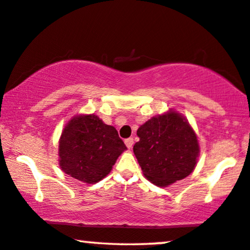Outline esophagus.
<instances>
[{
    "label": "esophagus",
    "instance_id": "esophagus-1",
    "mask_svg": "<svg viewBox=\"0 0 250 250\" xmlns=\"http://www.w3.org/2000/svg\"><path fill=\"white\" fill-rule=\"evenodd\" d=\"M125 144L127 145L128 148H131L132 145H134V139H132V138H127L125 141Z\"/></svg>",
    "mask_w": 250,
    "mask_h": 250
}]
</instances>
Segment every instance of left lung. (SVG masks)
<instances>
[{
    "label": "left lung",
    "instance_id": "1",
    "mask_svg": "<svg viewBox=\"0 0 250 250\" xmlns=\"http://www.w3.org/2000/svg\"><path fill=\"white\" fill-rule=\"evenodd\" d=\"M134 153L143 174L153 184L168 186L188 177L200 152L197 135L175 111L149 119L137 130Z\"/></svg>",
    "mask_w": 250,
    "mask_h": 250
}]
</instances>
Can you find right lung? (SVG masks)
I'll return each instance as SVG.
<instances>
[{"label":"right lung","instance_id":"right-lung-1","mask_svg":"<svg viewBox=\"0 0 250 250\" xmlns=\"http://www.w3.org/2000/svg\"><path fill=\"white\" fill-rule=\"evenodd\" d=\"M125 149L114 127L95 114L76 115L59 139V166L71 177L95 184L109 174Z\"/></svg>","mask_w":250,"mask_h":250}]
</instances>
